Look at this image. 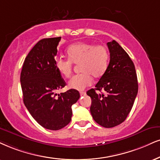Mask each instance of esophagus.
<instances>
[{"label":"esophagus","instance_id":"34e87169","mask_svg":"<svg viewBox=\"0 0 160 160\" xmlns=\"http://www.w3.org/2000/svg\"><path fill=\"white\" fill-rule=\"evenodd\" d=\"M86 95V92H84V91H81L80 92V96H85Z\"/></svg>","mask_w":160,"mask_h":160}]
</instances>
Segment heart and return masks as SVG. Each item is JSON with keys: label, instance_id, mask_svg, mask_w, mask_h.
<instances>
[{"label": "heart", "instance_id": "heart-1", "mask_svg": "<svg viewBox=\"0 0 160 160\" xmlns=\"http://www.w3.org/2000/svg\"><path fill=\"white\" fill-rule=\"evenodd\" d=\"M68 59L58 58L55 66L58 72L65 78H70L72 71V64H79L82 73L71 78L69 88L82 90L91 85L92 76L99 78L107 70L109 62V52L105 46L92 43L77 42L70 45L67 50Z\"/></svg>", "mask_w": 160, "mask_h": 160}]
</instances>
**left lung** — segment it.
<instances>
[{
	"instance_id": "left-lung-1",
	"label": "left lung",
	"mask_w": 160,
	"mask_h": 160,
	"mask_svg": "<svg viewBox=\"0 0 160 160\" xmlns=\"http://www.w3.org/2000/svg\"><path fill=\"white\" fill-rule=\"evenodd\" d=\"M110 62L95 89L87 94L92 100L90 113L98 125L113 128L122 123L132 109L138 92L137 76L133 62L122 47L113 40L108 44ZM103 90L104 94L96 90Z\"/></svg>"
}]
</instances>
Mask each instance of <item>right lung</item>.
Here are the masks:
<instances>
[{"instance_id": "add662e5", "label": "right lung", "mask_w": 160, "mask_h": 160, "mask_svg": "<svg viewBox=\"0 0 160 160\" xmlns=\"http://www.w3.org/2000/svg\"><path fill=\"white\" fill-rule=\"evenodd\" d=\"M61 37L41 39L23 62L21 72L23 100L29 113L46 129L57 131L68 125L72 105L78 101V90L70 89L57 96L66 85L55 66V56Z\"/></svg>"}]
</instances>
